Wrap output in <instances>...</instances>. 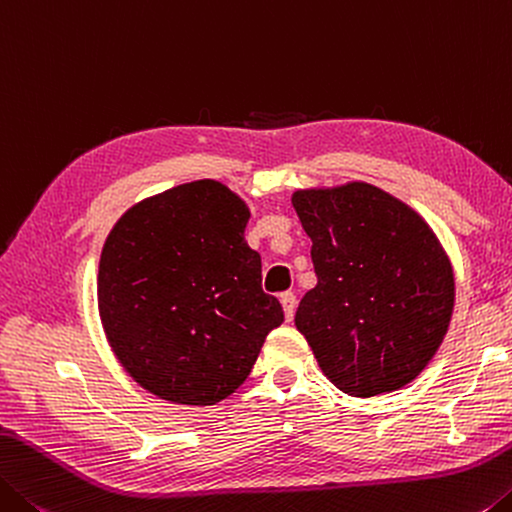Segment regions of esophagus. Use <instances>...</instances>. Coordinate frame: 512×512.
Returning <instances> with one entry per match:
<instances>
[{
  "label": "esophagus",
  "instance_id": "1",
  "mask_svg": "<svg viewBox=\"0 0 512 512\" xmlns=\"http://www.w3.org/2000/svg\"><path fill=\"white\" fill-rule=\"evenodd\" d=\"M279 299H281L283 313H286V322H292V317H295V308H297L295 292H281Z\"/></svg>",
  "mask_w": 512,
  "mask_h": 512
}]
</instances>
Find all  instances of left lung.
<instances>
[{
	"label": "left lung",
	"mask_w": 512,
	"mask_h": 512,
	"mask_svg": "<svg viewBox=\"0 0 512 512\" xmlns=\"http://www.w3.org/2000/svg\"><path fill=\"white\" fill-rule=\"evenodd\" d=\"M292 206L313 240L317 286L295 324L326 379L351 397L404 388L447 335L454 313L449 256L413 208L354 181L297 190Z\"/></svg>",
	"instance_id": "1"
}]
</instances>
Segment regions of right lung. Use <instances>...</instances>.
Segmentation results:
<instances>
[{"mask_svg":"<svg viewBox=\"0 0 512 512\" xmlns=\"http://www.w3.org/2000/svg\"><path fill=\"white\" fill-rule=\"evenodd\" d=\"M249 208L201 179L142 199L104 242L97 304L113 354L165 401L213 406L236 392L283 322L245 240Z\"/></svg>","mask_w":512,"mask_h":512,"instance_id":"1","label":"right lung"}]
</instances>
